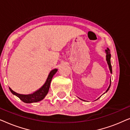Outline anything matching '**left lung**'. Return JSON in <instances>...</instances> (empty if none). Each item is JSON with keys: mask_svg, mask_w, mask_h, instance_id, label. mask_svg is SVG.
Wrapping results in <instances>:
<instances>
[{"mask_svg": "<svg viewBox=\"0 0 130 130\" xmlns=\"http://www.w3.org/2000/svg\"><path fill=\"white\" fill-rule=\"evenodd\" d=\"M105 53L106 54V61H107L108 66H109L110 72H111V73H112V66H111V53H110V50L108 48H107V49L105 50ZM111 80H110V85H109V87H108V88L107 89V90H106V92H107L108 91V90L109 89L110 86H111ZM81 100H82V99H81Z\"/></svg>", "mask_w": 130, "mask_h": 130, "instance_id": "1", "label": "left lung"}]
</instances>
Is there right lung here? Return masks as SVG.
<instances>
[{
    "mask_svg": "<svg viewBox=\"0 0 130 130\" xmlns=\"http://www.w3.org/2000/svg\"><path fill=\"white\" fill-rule=\"evenodd\" d=\"M57 72V69H55L54 70H51L50 73L48 74L47 80H46L45 83L40 89H39L36 92H34L32 94H29V95H22V94H19L17 93V92H14L11 89L9 88L10 91L12 92L13 95H15L19 98L21 101L25 103H34L37 102L39 101H41L42 100L46 95H47L50 86V83L52 80V78L53 76Z\"/></svg>",
    "mask_w": 130,
    "mask_h": 130,
    "instance_id": "obj_1",
    "label": "right lung"
}]
</instances>
